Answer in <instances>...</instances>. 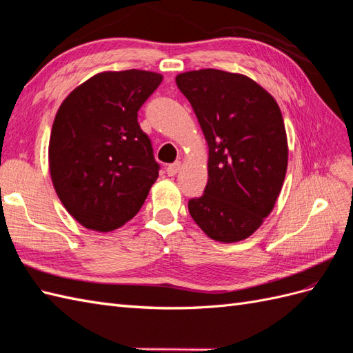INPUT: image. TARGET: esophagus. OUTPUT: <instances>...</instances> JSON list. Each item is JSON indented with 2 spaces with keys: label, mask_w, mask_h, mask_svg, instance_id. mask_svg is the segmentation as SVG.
<instances>
[{
  "label": "esophagus",
  "mask_w": 353,
  "mask_h": 353,
  "mask_svg": "<svg viewBox=\"0 0 353 353\" xmlns=\"http://www.w3.org/2000/svg\"><path fill=\"white\" fill-rule=\"evenodd\" d=\"M180 167H182V162H180V161H176L174 164H170V165L167 167V174H168V176H176V174L179 173Z\"/></svg>",
  "instance_id": "esophagus-1"
}]
</instances>
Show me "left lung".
I'll use <instances>...</instances> for the list:
<instances>
[{
	"instance_id": "left-lung-1",
	"label": "left lung",
	"mask_w": 353,
	"mask_h": 353,
	"mask_svg": "<svg viewBox=\"0 0 353 353\" xmlns=\"http://www.w3.org/2000/svg\"><path fill=\"white\" fill-rule=\"evenodd\" d=\"M209 146L204 195L188 203L210 239L252 236L273 210L288 168V139L276 99L255 80L204 68L176 76Z\"/></svg>"
}]
</instances>
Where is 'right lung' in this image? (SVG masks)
Instances as JSON below:
<instances>
[{
	"mask_svg": "<svg viewBox=\"0 0 353 353\" xmlns=\"http://www.w3.org/2000/svg\"><path fill=\"white\" fill-rule=\"evenodd\" d=\"M161 82L153 71H104L59 105L49 140L50 177L61 203L85 228H121L158 179L137 112Z\"/></svg>",
	"mask_w": 353,
	"mask_h": 353,
	"instance_id": "1",
	"label": "right lung"
}]
</instances>
